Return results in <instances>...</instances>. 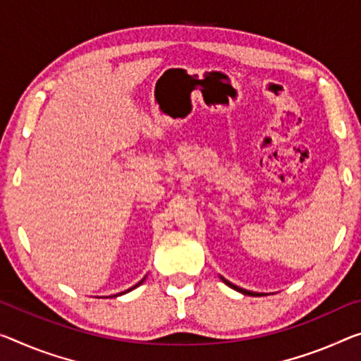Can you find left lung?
<instances>
[{"instance_id": "obj_1", "label": "left lung", "mask_w": 361, "mask_h": 361, "mask_svg": "<svg viewBox=\"0 0 361 361\" xmlns=\"http://www.w3.org/2000/svg\"><path fill=\"white\" fill-rule=\"evenodd\" d=\"M221 279H223V277H221ZM227 286L229 287H232V289H235V290H238V292H242V293H245V295H262V293H257V292H250V290H245V289H240V287H237V286H234V284H231L229 281H226V279H223Z\"/></svg>"}]
</instances>
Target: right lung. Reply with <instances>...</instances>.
Returning <instances> with one entry per match:
<instances>
[{
    "mask_svg": "<svg viewBox=\"0 0 361 361\" xmlns=\"http://www.w3.org/2000/svg\"><path fill=\"white\" fill-rule=\"evenodd\" d=\"M143 281H145V277H143V279H142V281H140V282H138V284H135V286H134V287H130V289H129V290H126V292H130V290H132V289H135V287H138V286H140V284H142V282H143ZM126 292H123V293H126ZM123 293H119V295H123Z\"/></svg>",
    "mask_w": 361,
    "mask_h": 361,
    "instance_id": "right-lung-1",
    "label": "right lung"
}]
</instances>
